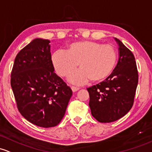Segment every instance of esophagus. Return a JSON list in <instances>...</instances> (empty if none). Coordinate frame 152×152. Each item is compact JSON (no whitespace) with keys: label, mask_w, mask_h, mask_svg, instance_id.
Instances as JSON below:
<instances>
[{"label":"esophagus","mask_w":152,"mask_h":152,"mask_svg":"<svg viewBox=\"0 0 152 152\" xmlns=\"http://www.w3.org/2000/svg\"><path fill=\"white\" fill-rule=\"evenodd\" d=\"M71 89L73 90V92H76L79 89V87H75V86H71Z\"/></svg>","instance_id":"obj_1"}]
</instances>
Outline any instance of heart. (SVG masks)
<instances>
[{"label":"heart","mask_w":152,"mask_h":152,"mask_svg":"<svg viewBox=\"0 0 152 152\" xmlns=\"http://www.w3.org/2000/svg\"><path fill=\"white\" fill-rule=\"evenodd\" d=\"M117 61L114 47L92 41H76L69 44L66 52L57 50L52 56L55 71L62 77L68 76L78 66L81 69L72 73L69 81L73 84H85L104 81L112 73Z\"/></svg>","instance_id":"heart-1"}]
</instances>
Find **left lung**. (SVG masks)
I'll list each match as a JSON object with an SVG mask.
<instances>
[{
    "label": "left lung",
    "mask_w": 152,
    "mask_h": 152,
    "mask_svg": "<svg viewBox=\"0 0 152 152\" xmlns=\"http://www.w3.org/2000/svg\"><path fill=\"white\" fill-rule=\"evenodd\" d=\"M115 40L119 46L117 65L105 81L87 88L91 114L102 123L114 122L129 112L138 82L133 54L122 41Z\"/></svg>",
    "instance_id": "1"
}]
</instances>
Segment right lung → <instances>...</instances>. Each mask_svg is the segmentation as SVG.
Here are the masks:
<instances>
[{
  "label": "right lung",
  "instance_id": "add662e5",
  "mask_svg": "<svg viewBox=\"0 0 152 152\" xmlns=\"http://www.w3.org/2000/svg\"><path fill=\"white\" fill-rule=\"evenodd\" d=\"M50 41L36 38L17 54L11 74V86L17 108L32 124L57 125L65 115L71 89L55 73Z\"/></svg>",
  "mask_w": 152,
  "mask_h": 152
}]
</instances>
